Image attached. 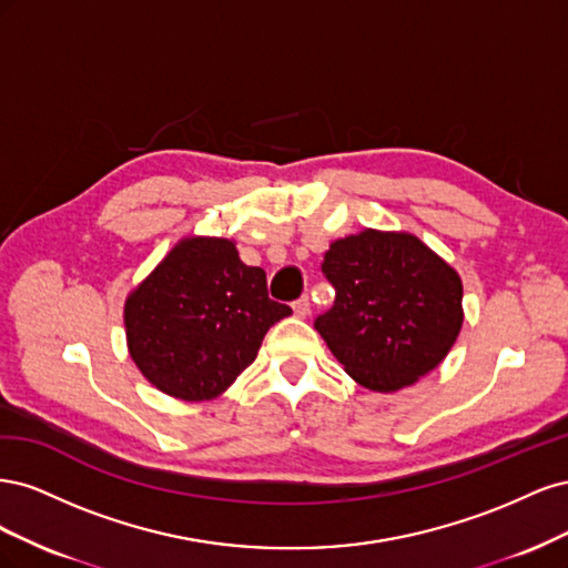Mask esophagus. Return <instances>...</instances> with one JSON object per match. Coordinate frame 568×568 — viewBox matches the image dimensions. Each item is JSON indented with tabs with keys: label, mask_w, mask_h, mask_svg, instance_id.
I'll return each instance as SVG.
<instances>
[{
	"label": "esophagus",
	"mask_w": 568,
	"mask_h": 568,
	"mask_svg": "<svg viewBox=\"0 0 568 568\" xmlns=\"http://www.w3.org/2000/svg\"><path fill=\"white\" fill-rule=\"evenodd\" d=\"M291 307H294L296 317H307V315H311V298L301 296L298 301H294V305H291Z\"/></svg>",
	"instance_id": "1"
}]
</instances>
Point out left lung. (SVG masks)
<instances>
[{"label":"left lung","mask_w":568,"mask_h":568,"mask_svg":"<svg viewBox=\"0 0 568 568\" xmlns=\"http://www.w3.org/2000/svg\"><path fill=\"white\" fill-rule=\"evenodd\" d=\"M336 291L315 329L353 379L390 393L440 365L462 329L459 274L417 236L365 230L324 253Z\"/></svg>","instance_id":"8db88e82"}]
</instances>
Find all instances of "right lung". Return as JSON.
I'll list each match as a JSON object with an SVG mask.
<instances>
[{
	"label": "right lung",
	"mask_w": 568,
	"mask_h": 568,
	"mask_svg": "<svg viewBox=\"0 0 568 568\" xmlns=\"http://www.w3.org/2000/svg\"><path fill=\"white\" fill-rule=\"evenodd\" d=\"M291 307L267 296L265 270L227 239H184L125 303L128 348L159 390L209 400L257 355Z\"/></svg>",
	"instance_id": "1"
}]
</instances>
